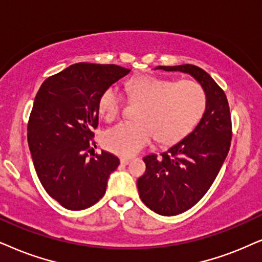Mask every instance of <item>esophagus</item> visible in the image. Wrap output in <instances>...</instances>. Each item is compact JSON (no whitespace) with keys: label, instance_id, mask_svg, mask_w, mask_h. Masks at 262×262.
Segmentation results:
<instances>
[{"label":"esophagus","instance_id":"1","mask_svg":"<svg viewBox=\"0 0 262 262\" xmlns=\"http://www.w3.org/2000/svg\"><path fill=\"white\" fill-rule=\"evenodd\" d=\"M130 161H132V158H128V157H121V163H122V164H124V165H127Z\"/></svg>","mask_w":262,"mask_h":262}]
</instances>
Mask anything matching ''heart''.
Returning a JSON list of instances; mask_svg holds the SVG:
<instances>
[{
  "mask_svg": "<svg viewBox=\"0 0 262 262\" xmlns=\"http://www.w3.org/2000/svg\"><path fill=\"white\" fill-rule=\"evenodd\" d=\"M129 98L140 101L138 122H120L102 135V144L108 151L132 156L144 148L154 135L162 144H174L196 128L207 108V93L200 83L190 79L140 75L125 85ZM123 98L115 85L101 93L99 112L112 121L120 115Z\"/></svg>",
  "mask_w": 262,
  "mask_h": 262,
  "instance_id": "heart-1",
  "label": "heart"
}]
</instances>
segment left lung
<instances>
[{
  "instance_id": "1",
  "label": "left lung",
  "mask_w": 262,
  "mask_h": 262,
  "mask_svg": "<svg viewBox=\"0 0 262 262\" xmlns=\"http://www.w3.org/2000/svg\"><path fill=\"white\" fill-rule=\"evenodd\" d=\"M156 69L191 75L208 99L203 117L186 138L160 156L144 157L139 196L155 213L173 216L193 207L210 188L230 150L232 123L226 94L203 69L191 64Z\"/></svg>"
}]
</instances>
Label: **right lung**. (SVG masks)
I'll return each mask as SVG.
<instances>
[{"label":"right lung","instance_id":"right-lung-1","mask_svg":"<svg viewBox=\"0 0 262 262\" xmlns=\"http://www.w3.org/2000/svg\"><path fill=\"white\" fill-rule=\"evenodd\" d=\"M130 70L117 65L74 64L43 82L28 123V142L42 186L70 210L92 207L105 194L120 164L110 152L88 158L99 123L101 93Z\"/></svg>","mask_w":262,"mask_h":262}]
</instances>
